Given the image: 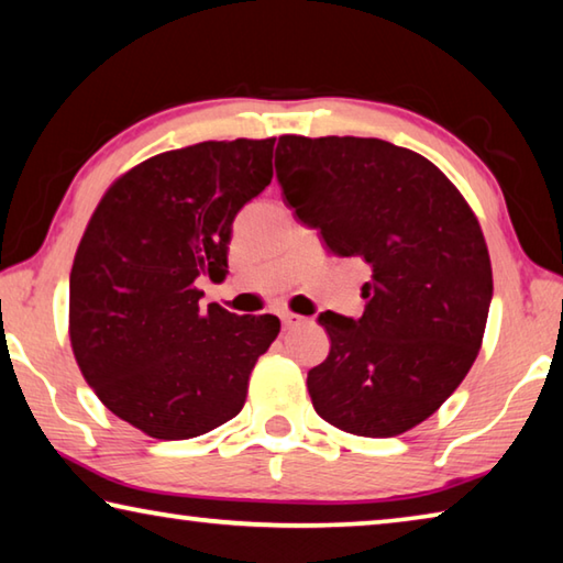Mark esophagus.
<instances>
[{
	"mask_svg": "<svg viewBox=\"0 0 563 563\" xmlns=\"http://www.w3.org/2000/svg\"><path fill=\"white\" fill-rule=\"evenodd\" d=\"M280 320H283V328H285V330H290V328H295V325H300V322H302L305 318L295 316V312H283Z\"/></svg>",
	"mask_w": 563,
	"mask_h": 563,
	"instance_id": "obj_1",
	"label": "esophagus"
}]
</instances>
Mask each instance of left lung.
I'll return each mask as SVG.
<instances>
[{"mask_svg": "<svg viewBox=\"0 0 563 563\" xmlns=\"http://www.w3.org/2000/svg\"><path fill=\"white\" fill-rule=\"evenodd\" d=\"M283 198L338 258L373 268L365 312H320L330 355L308 373L316 412L360 437L434 415L479 355L492 263L470 203L432 161L383 139L280 136Z\"/></svg>", "mask_w": 563, "mask_h": 563, "instance_id": "1", "label": "left lung"}]
</instances>
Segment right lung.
<instances>
[{
    "label": "right lung",
    "instance_id": "obj_1",
    "mask_svg": "<svg viewBox=\"0 0 563 563\" xmlns=\"http://www.w3.org/2000/svg\"><path fill=\"white\" fill-rule=\"evenodd\" d=\"M275 139L203 141L113 180L76 247L69 338L81 375L123 422L190 440L241 412L275 316L201 310L228 273L233 218L273 178Z\"/></svg>",
    "mask_w": 563,
    "mask_h": 563
}]
</instances>
